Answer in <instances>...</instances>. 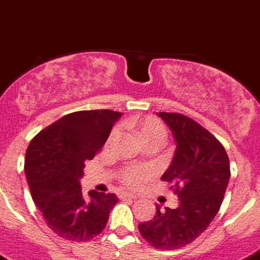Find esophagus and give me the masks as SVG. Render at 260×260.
<instances>
[{
	"label": "esophagus",
	"mask_w": 260,
	"mask_h": 260,
	"mask_svg": "<svg viewBox=\"0 0 260 260\" xmlns=\"http://www.w3.org/2000/svg\"><path fill=\"white\" fill-rule=\"evenodd\" d=\"M119 198H121V200H136L137 196L133 193H129V191H120L119 193Z\"/></svg>",
	"instance_id": "34e87169"
}]
</instances>
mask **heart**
Returning <instances> with one entry per match:
<instances>
[{"label":"heart","mask_w":260,"mask_h":260,"mask_svg":"<svg viewBox=\"0 0 260 260\" xmlns=\"http://www.w3.org/2000/svg\"><path fill=\"white\" fill-rule=\"evenodd\" d=\"M137 131L141 137L142 142L151 141V140H158L162 142L166 139V128L160 120L155 118H146L144 120L139 121L137 124ZM119 135V129L115 128L113 129L111 135H110V141L114 140L116 136ZM150 175V172L144 167H139V166H132L128 167L127 170L121 175V180L128 184V185H137L145 179H147Z\"/></svg>","instance_id":"heart-1"}]
</instances>
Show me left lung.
Masks as SVG:
<instances>
[{"label":"left lung","instance_id":"left-lung-1","mask_svg":"<svg viewBox=\"0 0 260 260\" xmlns=\"http://www.w3.org/2000/svg\"><path fill=\"white\" fill-rule=\"evenodd\" d=\"M174 136L176 149L163 181L179 197L176 209H160L139 224L142 237L156 249L174 250L193 242L205 231L223 202L231 170L223 145L185 115L156 113Z\"/></svg>","mask_w":260,"mask_h":260}]
</instances>
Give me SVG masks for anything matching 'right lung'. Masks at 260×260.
<instances>
[{
    "label": "right lung",
    "mask_w": 260,
    "mask_h": 260,
    "mask_svg": "<svg viewBox=\"0 0 260 260\" xmlns=\"http://www.w3.org/2000/svg\"><path fill=\"white\" fill-rule=\"evenodd\" d=\"M121 113L76 111L43 129L25 151L24 171L32 200L58 236L88 241L106 226L115 194L81 191L84 162L94 158Z\"/></svg>",
    "instance_id": "add662e5"
}]
</instances>
